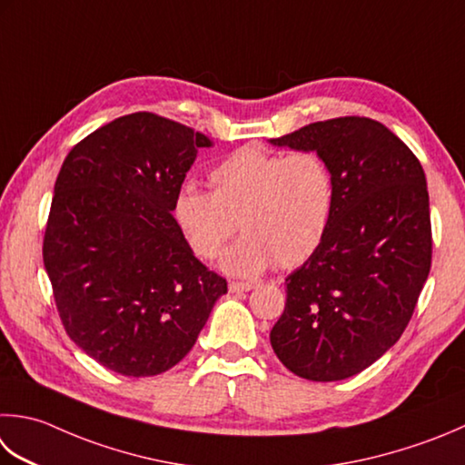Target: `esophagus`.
Returning a JSON list of instances; mask_svg holds the SVG:
<instances>
[{
  "label": "esophagus",
  "instance_id": "esophagus-1",
  "mask_svg": "<svg viewBox=\"0 0 465 465\" xmlns=\"http://www.w3.org/2000/svg\"><path fill=\"white\" fill-rule=\"evenodd\" d=\"M230 292H250L253 288L252 282H230Z\"/></svg>",
  "mask_w": 465,
  "mask_h": 465
}]
</instances>
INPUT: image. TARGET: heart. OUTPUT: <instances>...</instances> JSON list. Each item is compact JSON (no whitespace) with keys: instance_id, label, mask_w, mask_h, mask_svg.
Returning <instances> with one entry per match:
<instances>
[{"instance_id":"obj_1","label":"heart","mask_w":465,"mask_h":465,"mask_svg":"<svg viewBox=\"0 0 465 465\" xmlns=\"http://www.w3.org/2000/svg\"><path fill=\"white\" fill-rule=\"evenodd\" d=\"M212 191L177 189L173 220L199 258H215L232 238L220 266L233 276H256L278 263L290 268L318 250L334 213L336 177L321 153H272L248 144L209 173ZM239 223L235 224L234 220Z\"/></svg>"}]
</instances>
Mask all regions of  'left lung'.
<instances>
[{
	"mask_svg": "<svg viewBox=\"0 0 465 465\" xmlns=\"http://www.w3.org/2000/svg\"><path fill=\"white\" fill-rule=\"evenodd\" d=\"M270 143L321 153L336 177L329 232L286 278L272 349L302 379H349L399 341L430 276L423 167L397 134L365 116L312 123Z\"/></svg>",
	"mask_w": 465,
	"mask_h": 465,
	"instance_id": "8db88e82",
	"label": "left lung"
}]
</instances>
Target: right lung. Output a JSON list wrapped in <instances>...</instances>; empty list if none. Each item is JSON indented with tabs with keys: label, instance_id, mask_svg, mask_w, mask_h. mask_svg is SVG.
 <instances>
[{
	"label": "right lung",
	"instance_id": "add662e5",
	"mask_svg": "<svg viewBox=\"0 0 465 465\" xmlns=\"http://www.w3.org/2000/svg\"><path fill=\"white\" fill-rule=\"evenodd\" d=\"M202 147H212L205 134L134 113L90 133L62 163L44 266L70 339L118 375L175 367L227 292L173 220Z\"/></svg>",
	"mask_w": 465,
	"mask_h": 465
}]
</instances>
